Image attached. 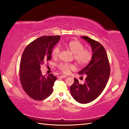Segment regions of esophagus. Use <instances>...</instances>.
I'll list each match as a JSON object with an SVG mask.
<instances>
[{
	"instance_id": "esophagus-1",
	"label": "esophagus",
	"mask_w": 129,
	"mask_h": 129,
	"mask_svg": "<svg viewBox=\"0 0 129 129\" xmlns=\"http://www.w3.org/2000/svg\"><path fill=\"white\" fill-rule=\"evenodd\" d=\"M59 77H60L61 78H64L67 77V76H65V75H60Z\"/></svg>"
}]
</instances>
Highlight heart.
Instances as JSON below:
<instances>
[{"instance_id": "b5f03b06", "label": "heart", "mask_w": 129, "mask_h": 129, "mask_svg": "<svg viewBox=\"0 0 129 129\" xmlns=\"http://www.w3.org/2000/svg\"><path fill=\"white\" fill-rule=\"evenodd\" d=\"M68 47L72 53L74 54V59L80 65H85L88 64L91 59V53L87 49H84V46L80 41L73 40L69 42ZM60 53V48L56 46L52 52L53 58H56L58 57ZM75 65L69 63H61L58 65V68L65 74H68L70 70L75 69Z\"/></svg>"}]
</instances>
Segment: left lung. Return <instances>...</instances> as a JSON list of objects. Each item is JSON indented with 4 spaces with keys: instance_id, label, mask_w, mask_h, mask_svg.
Here are the masks:
<instances>
[{
    "instance_id": "8db88e82",
    "label": "left lung",
    "mask_w": 129,
    "mask_h": 129,
    "mask_svg": "<svg viewBox=\"0 0 129 129\" xmlns=\"http://www.w3.org/2000/svg\"><path fill=\"white\" fill-rule=\"evenodd\" d=\"M91 46L93 52L91 60L87 67L78 72L80 75H86L85 82L79 83L74 78L70 87L71 96L77 102L87 104L100 95L107 84L110 75V68L107 54L104 46L88 36H81Z\"/></svg>"
}]
</instances>
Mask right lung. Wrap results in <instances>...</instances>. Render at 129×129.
Listing matches in <instances>:
<instances>
[{
	"label": "right lung",
	"mask_w": 129,
	"mask_h": 129,
	"mask_svg": "<svg viewBox=\"0 0 129 129\" xmlns=\"http://www.w3.org/2000/svg\"><path fill=\"white\" fill-rule=\"evenodd\" d=\"M60 36H44L30 43L25 47L21 59L19 77L23 89L31 98L43 100L53 92L57 77L52 74L43 76L41 66L51 59L54 46Z\"/></svg>",
	"instance_id": "add662e5"
}]
</instances>
